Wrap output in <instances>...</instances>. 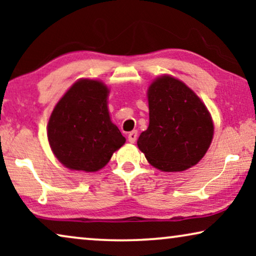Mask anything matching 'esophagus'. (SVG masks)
I'll return each instance as SVG.
<instances>
[{"instance_id":"obj_1","label":"esophagus","mask_w":256,"mask_h":256,"mask_svg":"<svg viewBox=\"0 0 256 256\" xmlns=\"http://www.w3.org/2000/svg\"><path fill=\"white\" fill-rule=\"evenodd\" d=\"M136 138H138V130H132L128 134V141L130 143H135Z\"/></svg>"}]
</instances>
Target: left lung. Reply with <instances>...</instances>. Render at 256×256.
I'll return each instance as SVG.
<instances>
[{"label":"left lung","mask_w":256,"mask_h":256,"mask_svg":"<svg viewBox=\"0 0 256 256\" xmlns=\"http://www.w3.org/2000/svg\"><path fill=\"white\" fill-rule=\"evenodd\" d=\"M149 127L138 140L148 162L162 171H183L202 158L213 122L192 90L174 76L156 79L148 90Z\"/></svg>","instance_id":"1"}]
</instances>
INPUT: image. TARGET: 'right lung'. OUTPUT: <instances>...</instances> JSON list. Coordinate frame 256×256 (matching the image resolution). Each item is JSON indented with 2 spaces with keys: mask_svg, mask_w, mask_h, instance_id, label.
<instances>
[{
  "mask_svg": "<svg viewBox=\"0 0 256 256\" xmlns=\"http://www.w3.org/2000/svg\"><path fill=\"white\" fill-rule=\"evenodd\" d=\"M108 88L98 80L82 79L56 104L48 138L56 157L72 170L94 172L110 162L126 138L112 124Z\"/></svg>",
  "mask_w": 256,
  "mask_h": 256,
  "instance_id": "right-lung-1",
  "label": "right lung"
}]
</instances>
